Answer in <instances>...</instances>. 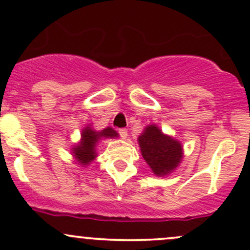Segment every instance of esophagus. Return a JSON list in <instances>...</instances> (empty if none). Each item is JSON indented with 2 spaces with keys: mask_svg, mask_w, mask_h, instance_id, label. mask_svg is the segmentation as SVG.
I'll return each mask as SVG.
<instances>
[{
  "mask_svg": "<svg viewBox=\"0 0 250 250\" xmlns=\"http://www.w3.org/2000/svg\"><path fill=\"white\" fill-rule=\"evenodd\" d=\"M118 134H120L121 138H123V139H125L128 136V132L125 128H120V129H118Z\"/></svg>",
  "mask_w": 250,
  "mask_h": 250,
  "instance_id": "34e87169",
  "label": "esophagus"
}]
</instances>
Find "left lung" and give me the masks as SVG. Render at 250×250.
Returning a JSON list of instances; mask_svg holds the SVG:
<instances>
[{
  "mask_svg": "<svg viewBox=\"0 0 250 250\" xmlns=\"http://www.w3.org/2000/svg\"><path fill=\"white\" fill-rule=\"evenodd\" d=\"M141 153L157 176L171 172L182 159V146L171 136L164 135L156 125H148L139 136Z\"/></svg>",
  "mask_w": 250,
  "mask_h": 250,
  "instance_id": "obj_1",
  "label": "left lung"
}]
</instances>
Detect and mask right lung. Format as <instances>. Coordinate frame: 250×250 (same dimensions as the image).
Instances as JSON below:
<instances>
[{"label":"right lung","mask_w":250,"mask_h":250,"mask_svg":"<svg viewBox=\"0 0 250 250\" xmlns=\"http://www.w3.org/2000/svg\"><path fill=\"white\" fill-rule=\"evenodd\" d=\"M117 135L118 134L110 127L105 128L102 132H94L88 127L85 128L81 134L83 136L81 143L73 148V153H74L75 158L79 160V163H81L83 165H87L96 158L94 147H96L97 141L101 138H115Z\"/></svg>","instance_id":"right-lung-1"}]
</instances>
